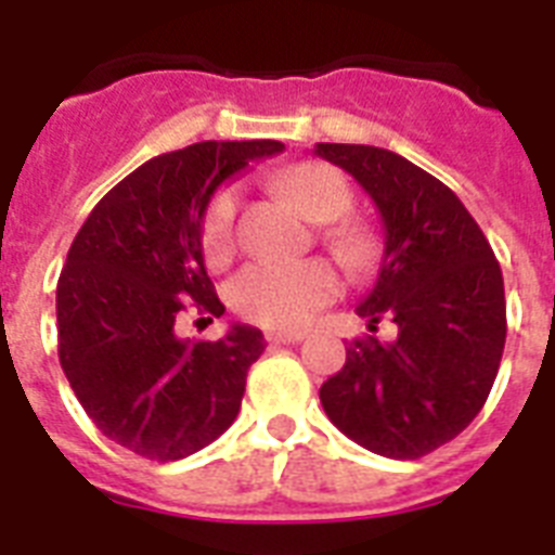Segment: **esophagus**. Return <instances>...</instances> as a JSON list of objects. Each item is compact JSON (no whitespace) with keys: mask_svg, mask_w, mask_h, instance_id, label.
<instances>
[{"mask_svg":"<svg viewBox=\"0 0 555 555\" xmlns=\"http://www.w3.org/2000/svg\"><path fill=\"white\" fill-rule=\"evenodd\" d=\"M299 339H305L302 331H270L268 334L270 346H294Z\"/></svg>","mask_w":555,"mask_h":555,"instance_id":"esophagus-1","label":"esophagus"}]
</instances>
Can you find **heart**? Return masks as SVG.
<instances>
[{"mask_svg":"<svg viewBox=\"0 0 555 555\" xmlns=\"http://www.w3.org/2000/svg\"><path fill=\"white\" fill-rule=\"evenodd\" d=\"M279 190L313 224H331L351 209V190L337 169L325 164H296L279 176ZM235 207L238 195L224 186L212 195L201 218V250L209 264L224 261L235 247ZM325 244L346 270H365L374 259L369 230L334 224ZM337 273L322 259L253 261L230 282V305L244 320L264 328H302L322 305L337 296Z\"/></svg>","mask_w":555,"mask_h":555,"instance_id":"b5f03b06","label":"heart"}]
</instances>
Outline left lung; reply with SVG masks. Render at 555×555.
<instances>
[{
  "mask_svg": "<svg viewBox=\"0 0 555 555\" xmlns=\"http://www.w3.org/2000/svg\"><path fill=\"white\" fill-rule=\"evenodd\" d=\"M369 192L383 221L377 282L357 313L391 343L354 339L320 400L343 435L386 457H423L475 421L507 339L504 279L455 192L412 160L363 143H317Z\"/></svg>",
  "mask_w": 555,
  "mask_h": 555,
  "instance_id": "obj_1",
  "label": "left lung"
}]
</instances>
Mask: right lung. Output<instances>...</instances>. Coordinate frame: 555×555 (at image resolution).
<instances>
[{
    "label": "right lung",
    "instance_id": "add662e5",
    "mask_svg": "<svg viewBox=\"0 0 555 555\" xmlns=\"http://www.w3.org/2000/svg\"><path fill=\"white\" fill-rule=\"evenodd\" d=\"M285 150L279 141H201L146 160L91 209L56 282L60 365L94 426L134 455L178 461L230 429L247 369L264 351L250 325L190 343L176 320L221 317L201 218L227 178Z\"/></svg>",
    "mask_w": 555,
    "mask_h": 555
}]
</instances>
